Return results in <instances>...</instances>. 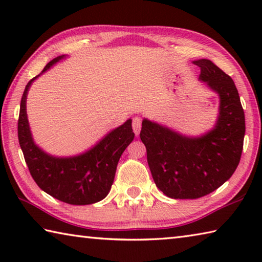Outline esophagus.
<instances>
[{"label": "esophagus", "mask_w": 262, "mask_h": 262, "mask_svg": "<svg viewBox=\"0 0 262 262\" xmlns=\"http://www.w3.org/2000/svg\"><path fill=\"white\" fill-rule=\"evenodd\" d=\"M141 127H142V120L140 118H134L133 119V130H134L135 135H139L141 132Z\"/></svg>", "instance_id": "esophagus-1"}]
</instances>
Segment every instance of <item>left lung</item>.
I'll return each mask as SVG.
<instances>
[{
  "mask_svg": "<svg viewBox=\"0 0 262 262\" xmlns=\"http://www.w3.org/2000/svg\"><path fill=\"white\" fill-rule=\"evenodd\" d=\"M199 79L220 98L214 128L187 136L143 119L140 137L157 187L172 199H199L214 192L233 174L241 161L245 115L232 78L210 60L193 61Z\"/></svg>",
  "mask_w": 262,
  "mask_h": 262,
  "instance_id": "obj_1",
  "label": "left lung"
}]
</instances>
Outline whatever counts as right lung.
<instances>
[{
	"label": "right lung",
	"mask_w": 262,
	"mask_h": 262,
	"mask_svg": "<svg viewBox=\"0 0 262 262\" xmlns=\"http://www.w3.org/2000/svg\"><path fill=\"white\" fill-rule=\"evenodd\" d=\"M64 57L60 55L48 62L40 75ZM40 75L25 86L18 119V141L30 173L43 192L62 202L84 206L103 200L111 190L119 159L134 140L132 119L106 134L85 152L70 157L52 156L34 143L26 114L29 89Z\"/></svg>",
	"instance_id": "add662e5"
}]
</instances>
